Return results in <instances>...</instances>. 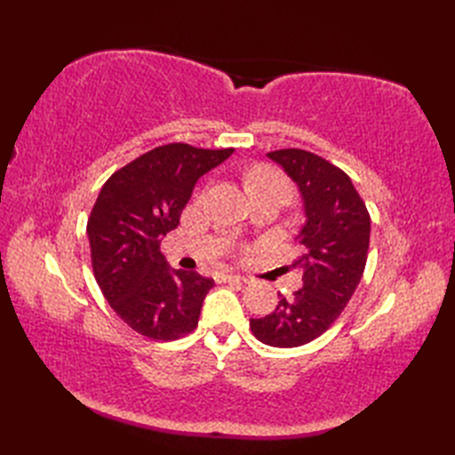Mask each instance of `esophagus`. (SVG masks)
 <instances>
[{"mask_svg": "<svg viewBox=\"0 0 455 455\" xmlns=\"http://www.w3.org/2000/svg\"><path fill=\"white\" fill-rule=\"evenodd\" d=\"M220 279L222 282H228V283H246L248 282V277H244V275H238V274H222L220 275Z\"/></svg>", "mask_w": 455, "mask_h": 455, "instance_id": "1", "label": "esophagus"}]
</instances>
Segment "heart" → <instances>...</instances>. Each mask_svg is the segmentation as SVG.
<instances>
[{"instance_id": "heart-1", "label": "heart", "mask_w": 455, "mask_h": 455, "mask_svg": "<svg viewBox=\"0 0 455 455\" xmlns=\"http://www.w3.org/2000/svg\"><path fill=\"white\" fill-rule=\"evenodd\" d=\"M248 189L252 193L258 191H283L291 196V186L289 181L269 166H256L248 173Z\"/></svg>"}]
</instances>
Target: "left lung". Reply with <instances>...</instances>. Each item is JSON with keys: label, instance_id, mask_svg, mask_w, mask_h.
Segmentation results:
<instances>
[{"label": "left lung", "instance_id": "8db88e82", "mask_svg": "<svg viewBox=\"0 0 455 455\" xmlns=\"http://www.w3.org/2000/svg\"><path fill=\"white\" fill-rule=\"evenodd\" d=\"M285 170L303 199L305 225L295 240L303 287L279 293L272 315L250 318L259 342L297 347L326 332L350 301L363 275L371 220L352 180L334 164L299 148L267 152Z\"/></svg>", "mask_w": 455, "mask_h": 455}]
</instances>
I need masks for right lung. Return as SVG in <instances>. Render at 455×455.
<instances>
[{
    "label": "right lung",
    "mask_w": 455,
    "mask_h": 455,
    "mask_svg": "<svg viewBox=\"0 0 455 455\" xmlns=\"http://www.w3.org/2000/svg\"><path fill=\"white\" fill-rule=\"evenodd\" d=\"M233 152L164 144L115 172L101 188L88 219L95 282L139 334L168 342L197 326L215 282L172 269L160 243L180 225L197 180Z\"/></svg>",
    "instance_id": "right-lung-1"
}]
</instances>
